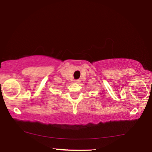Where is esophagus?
<instances>
[{"instance_id": "34e87169", "label": "esophagus", "mask_w": 152, "mask_h": 152, "mask_svg": "<svg viewBox=\"0 0 152 152\" xmlns=\"http://www.w3.org/2000/svg\"><path fill=\"white\" fill-rule=\"evenodd\" d=\"M74 82H75L76 84H79L80 82V79L75 80H74Z\"/></svg>"}]
</instances>
